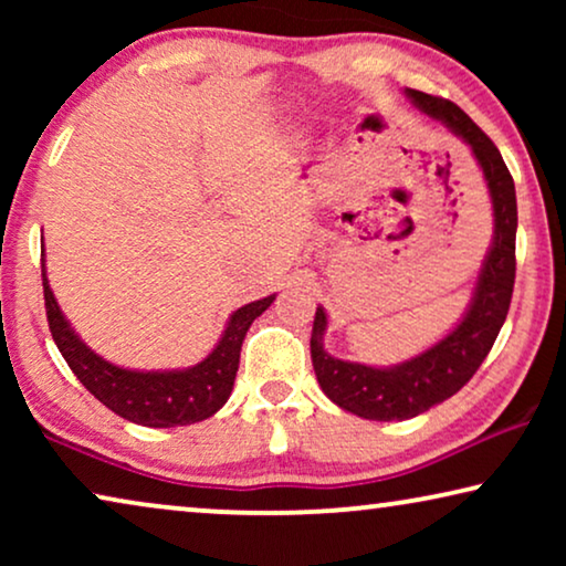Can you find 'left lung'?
<instances>
[{
    "label": "left lung",
    "instance_id": "1",
    "mask_svg": "<svg viewBox=\"0 0 566 566\" xmlns=\"http://www.w3.org/2000/svg\"><path fill=\"white\" fill-rule=\"evenodd\" d=\"M407 97L422 113L446 123L451 134L469 144L471 154L482 167L486 188H490L494 237L484 258L474 298H471L463 319L430 350L415 355L412 360L399 363V366L370 368L363 363L332 358L322 343L324 329H327V314L322 306H316L312 327L316 381L337 407L376 422L409 420V417L428 412L430 407L461 391L482 366L486 353L492 350L494 339L505 324L515 285V182L497 146L451 99L424 95L420 90H407Z\"/></svg>",
    "mask_w": 566,
    "mask_h": 566
}]
</instances>
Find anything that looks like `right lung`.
<instances>
[{
    "instance_id": "add662e5",
    "label": "right lung",
    "mask_w": 566,
    "mask_h": 566,
    "mask_svg": "<svg viewBox=\"0 0 566 566\" xmlns=\"http://www.w3.org/2000/svg\"><path fill=\"white\" fill-rule=\"evenodd\" d=\"M43 298L53 343L64 355L72 374L107 409H113L123 420L144 424V428H177V424L208 420L219 412L234 389L239 353H242L247 329L275 301V296H268L237 308L229 316L219 345L198 366L185 370H146L144 374V370L113 366L82 343L53 298L45 265Z\"/></svg>"
}]
</instances>
